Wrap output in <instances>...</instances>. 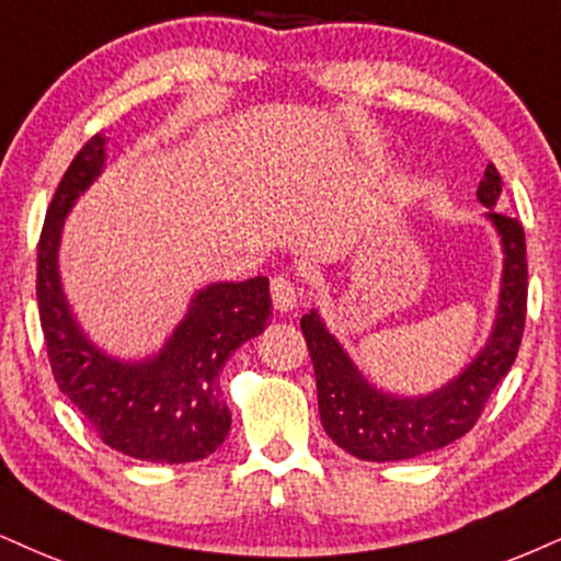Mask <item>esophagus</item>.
Masks as SVG:
<instances>
[{"instance_id":"34e87169","label":"esophagus","mask_w":561,"mask_h":561,"mask_svg":"<svg viewBox=\"0 0 561 561\" xmlns=\"http://www.w3.org/2000/svg\"><path fill=\"white\" fill-rule=\"evenodd\" d=\"M270 296H273V307L278 312H291L296 304H299V291H296V286L286 275L270 280Z\"/></svg>"}]
</instances>
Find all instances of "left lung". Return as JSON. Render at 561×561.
<instances>
[{"instance_id": "1", "label": "left lung", "mask_w": 561, "mask_h": 561, "mask_svg": "<svg viewBox=\"0 0 561 561\" xmlns=\"http://www.w3.org/2000/svg\"><path fill=\"white\" fill-rule=\"evenodd\" d=\"M502 179L494 163L479 184V203L502 244V283L496 320L483 348L437 390L426 396H398L364 377L341 341L330 333L317 309L301 317V333L314 364L317 400L324 432L358 460L390 462L447 447L479 421L494 387L513 369L523 341L528 304V260L520 220L500 213Z\"/></svg>"}]
</instances>
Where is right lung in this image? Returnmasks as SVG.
<instances>
[{
  "label": "right lung",
  "mask_w": 561,
  "mask_h": 561,
  "mask_svg": "<svg viewBox=\"0 0 561 561\" xmlns=\"http://www.w3.org/2000/svg\"><path fill=\"white\" fill-rule=\"evenodd\" d=\"M106 165V137L93 135L69 163L48 205L38 244V312L59 390L116 453L150 462H192L216 453L231 428L220 371L273 314L267 278L210 283L153 356L124 362L99 348L72 314L59 275V244L82 192Z\"/></svg>",
  "instance_id": "1"
}]
</instances>
